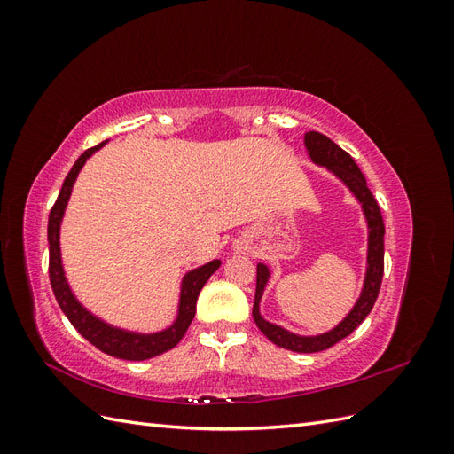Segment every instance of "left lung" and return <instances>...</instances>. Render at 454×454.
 <instances>
[{
  "mask_svg": "<svg viewBox=\"0 0 454 454\" xmlns=\"http://www.w3.org/2000/svg\"><path fill=\"white\" fill-rule=\"evenodd\" d=\"M305 147L309 151V157L312 159V162L320 164V167H325L329 172H333L339 180L352 191V195L360 200L364 215L367 219V229H369L367 269H365L362 294L358 301H356L354 309L345 316V320L320 335H312V337L295 335L277 324L267 322L263 316H261L259 303H261V297H263L265 286L270 278V270L265 263H257V284H255V301H254L252 314L257 327L261 329V333H263L277 347L287 348L292 352L310 354V352L325 350L329 347L337 345L339 340L348 337L354 329L365 320V316L371 312V309H373L380 290L382 272H384V222H382L379 204L373 193L369 191L362 170L358 168V164L354 162V159L347 153L345 149H340L335 142L329 140L327 136L314 130L305 134Z\"/></svg>",
  "mask_w": 454,
  "mask_h": 454,
  "instance_id": "obj_1",
  "label": "left lung"
}]
</instances>
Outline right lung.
Listing matches in <instances>:
<instances>
[{"label":"right lung","mask_w":454,"mask_h":454,"mask_svg":"<svg viewBox=\"0 0 454 454\" xmlns=\"http://www.w3.org/2000/svg\"><path fill=\"white\" fill-rule=\"evenodd\" d=\"M106 142L87 149L85 153L75 160L70 174L66 176L57 202H54V206H52L51 215H49V227H47L49 278H51L54 297H57L62 312L67 316V320L72 322V325L81 335H83L89 342H92L96 348L109 354V356H115V358H121V360L142 362V360L155 358V356L174 348L177 342L182 340V337L187 332V327L195 318L197 299H199L202 286L208 282V278L219 269L222 261L214 259V261H210V263L189 270L185 274L182 280L180 303H177L176 320L170 327L162 329V332H157V333H136V332H127V329L115 327L112 324L100 320L98 316H94L92 312H89L83 305L79 303L77 297L72 292L70 284H67V280H66L64 267H62L60 225H62V217L66 212L67 200H70L72 189H74V184L77 180L81 168H83V164L87 162V159L92 153H96V151H98L102 145H106Z\"/></svg>","instance_id":"1"}]
</instances>
